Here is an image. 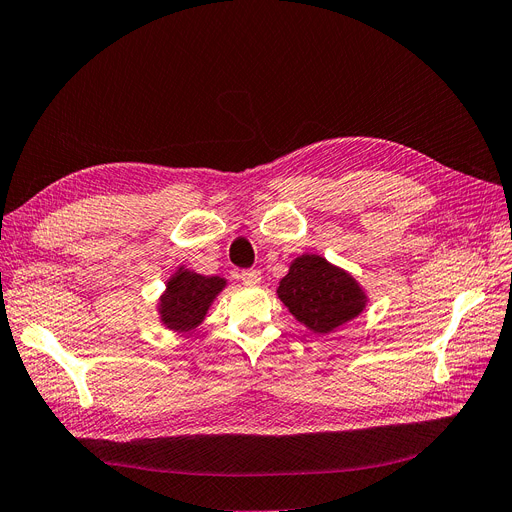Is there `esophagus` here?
<instances>
[{"mask_svg": "<svg viewBox=\"0 0 512 512\" xmlns=\"http://www.w3.org/2000/svg\"><path fill=\"white\" fill-rule=\"evenodd\" d=\"M240 280L244 282V285L257 287L259 282H261V274L257 270H244V272H240Z\"/></svg>", "mask_w": 512, "mask_h": 512, "instance_id": "obj_1", "label": "esophagus"}]
</instances>
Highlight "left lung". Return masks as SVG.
<instances>
[{
    "mask_svg": "<svg viewBox=\"0 0 512 512\" xmlns=\"http://www.w3.org/2000/svg\"><path fill=\"white\" fill-rule=\"evenodd\" d=\"M276 293L293 318L318 335L350 323L369 304L361 282L318 253L295 257Z\"/></svg>",
    "mask_w": 512,
    "mask_h": 512,
    "instance_id": "8db88e82",
    "label": "left lung"
}]
</instances>
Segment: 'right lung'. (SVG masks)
I'll use <instances>...</instances> for the list:
<instances>
[{"instance_id":"1","label":"right lung","mask_w":512,"mask_h":512,"mask_svg":"<svg viewBox=\"0 0 512 512\" xmlns=\"http://www.w3.org/2000/svg\"><path fill=\"white\" fill-rule=\"evenodd\" d=\"M227 287L223 276H204L179 266L156 301L158 323L173 333H189L204 323L213 301Z\"/></svg>"}]
</instances>
